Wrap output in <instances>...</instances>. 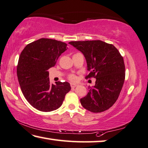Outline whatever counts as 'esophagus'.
Returning a JSON list of instances; mask_svg holds the SVG:
<instances>
[{"label":"esophagus","mask_w":148,"mask_h":148,"mask_svg":"<svg viewBox=\"0 0 148 148\" xmlns=\"http://www.w3.org/2000/svg\"><path fill=\"white\" fill-rule=\"evenodd\" d=\"M71 88H74L75 87H77V85L75 84V83H71Z\"/></svg>","instance_id":"1"}]
</instances>
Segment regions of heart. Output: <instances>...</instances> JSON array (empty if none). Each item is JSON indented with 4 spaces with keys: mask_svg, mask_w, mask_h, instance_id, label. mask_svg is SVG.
<instances>
[{
    "mask_svg": "<svg viewBox=\"0 0 148 148\" xmlns=\"http://www.w3.org/2000/svg\"><path fill=\"white\" fill-rule=\"evenodd\" d=\"M69 79L71 80V81L75 82V81H76V80H77V77L74 74H71L69 76Z\"/></svg>",
    "mask_w": 148,
    "mask_h": 148,
    "instance_id": "1",
    "label": "heart"
}]
</instances>
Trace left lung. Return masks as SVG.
Masks as SVG:
<instances>
[{"label": "left lung", "instance_id": "left-lung-1", "mask_svg": "<svg viewBox=\"0 0 148 148\" xmlns=\"http://www.w3.org/2000/svg\"><path fill=\"white\" fill-rule=\"evenodd\" d=\"M69 43L79 50L87 61L85 78L95 77V85L80 99L82 106L92 112H101L116 102L125 80L123 57L114 45L96 41H71Z\"/></svg>", "mask_w": 148, "mask_h": 148}]
</instances>
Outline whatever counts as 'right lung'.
Wrapping results in <instances>:
<instances>
[{"label": "right lung", "instance_id": "1", "mask_svg": "<svg viewBox=\"0 0 148 148\" xmlns=\"http://www.w3.org/2000/svg\"><path fill=\"white\" fill-rule=\"evenodd\" d=\"M65 42L41 38L26 45L18 59L17 74L24 96L34 108L43 112L60 107L71 89L68 82L51 85L48 70L54 66L66 50Z\"/></svg>", "mask_w": 148, "mask_h": 148}]
</instances>
